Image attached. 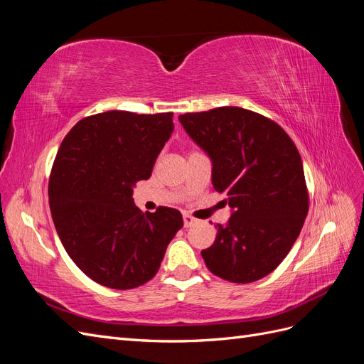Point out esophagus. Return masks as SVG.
I'll list each match as a JSON object with an SVG mask.
<instances>
[{"instance_id": "1", "label": "esophagus", "mask_w": 364, "mask_h": 364, "mask_svg": "<svg viewBox=\"0 0 364 364\" xmlns=\"http://www.w3.org/2000/svg\"><path fill=\"white\" fill-rule=\"evenodd\" d=\"M196 223H197V218L191 217L190 214H183V226L185 228H190V226H193Z\"/></svg>"}]
</instances>
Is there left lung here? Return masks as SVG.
I'll return each instance as SVG.
<instances>
[{
  "instance_id": "left-lung-1",
  "label": "left lung",
  "mask_w": 364,
  "mask_h": 364,
  "mask_svg": "<svg viewBox=\"0 0 364 364\" xmlns=\"http://www.w3.org/2000/svg\"><path fill=\"white\" fill-rule=\"evenodd\" d=\"M186 134L213 161V185L234 209L202 250L215 277L249 284L287 257L308 214L301 155L270 118L237 106L179 117Z\"/></svg>"
}]
</instances>
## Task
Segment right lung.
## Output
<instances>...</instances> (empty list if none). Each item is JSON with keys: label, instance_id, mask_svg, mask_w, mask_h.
Instances as JSON below:
<instances>
[{"label": "right lung", "instance_id": "1", "mask_svg": "<svg viewBox=\"0 0 364 364\" xmlns=\"http://www.w3.org/2000/svg\"><path fill=\"white\" fill-rule=\"evenodd\" d=\"M173 127V112L107 111L80 119L62 141L48 182L53 222L70 258L97 284H146L183 226L178 209L142 213L132 199Z\"/></svg>", "mask_w": 364, "mask_h": 364}]
</instances>
